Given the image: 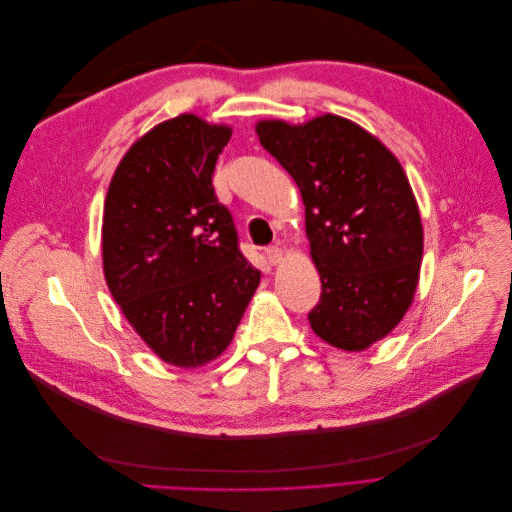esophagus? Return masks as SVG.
<instances>
[{
    "instance_id": "obj_1",
    "label": "esophagus",
    "mask_w": 512,
    "mask_h": 512,
    "mask_svg": "<svg viewBox=\"0 0 512 512\" xmlns=\"http://www.w3.org/2000/svg\"><path fill=\"white\" fill-rule=\"evenodd\" d=\"M265 254H267V260L271 262V265H277V262L282 260V250H280V247H277V245H271V247H267Z\"/></svg>"
}]
</instances>
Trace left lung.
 <instances>
[{
	"label": "left lung",
	"instance_id": "obj_1",
	"mask_svg": "<svg viewBox=\"0 0 512 512\" xmlns=\"http://www.w3.org/2000/svg\"><path fill=\"white\" fill-rule=\"evenodd\" d=\"M256 132L303 196L322 282L309 324L335 348H369L404 318L421 271L423 226L404 168L378 138L337 115L303 126L260 121Z\"/></svg>",
	"mask_w": 512,
	"mask_h": 512
}]
</instances>
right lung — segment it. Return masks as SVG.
I'll return each instance as SVG.
<instances>
[{"label":"right lung","mask_w":512,"mask_h":512,"mask_svg":"<svg viewBox=\"0 0 512 512\" xmlns=\"http://www.w3.org/2000/svg\"><path fill=\"white\" fill-rule=\"evenodd\" d=\"M230 134L196 115L160 123L123 156L104 200L108 290L143 342L177 367L218 359L260 284L211 183Z\"/></svg>","instance_id":"add662e5"}]
</instances>
